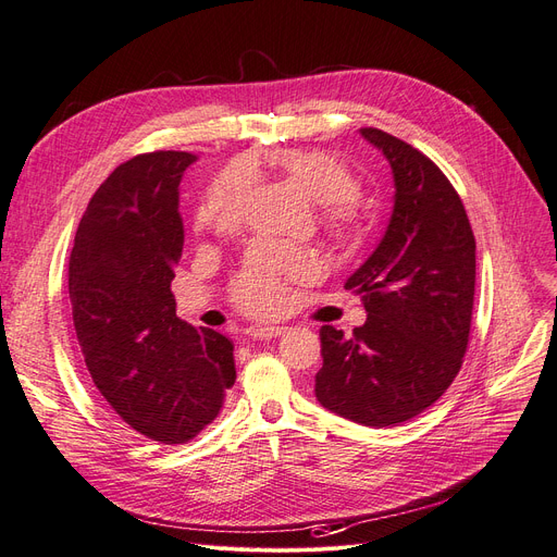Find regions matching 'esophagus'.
<instances>
[{
  "label": "esophagus",
  "instance_id": "obj_1",
  "mask_svg": "<svg viewBox=\"0 0 557 557\" xmlns=\"http://www.w3.org/2000/svg\"><path fill=\"white\" fill-rule=\"evenodd\" d=\"M286 333V325H255L250 327V335L255 339H273Z\"/></svg>",
  "mask_w": 557,
  "mask_h": 557
}]
</instances>
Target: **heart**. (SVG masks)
Instances as JSON below:
<instances>
[{"instance_id": "b5f03b06", "label": "heart", "mask_w": 557, "mask_h": 557, "mask_svg": "<svg viewBox=\"0 0 557 557\" xmlns=\"http://www.w3.org/2000/svg\"><path fill=\"white\" fill-rule=\"evenodd\" d=\"M263 162L319 203V222L337 247H354L362 238L367 226V213L358 199L362 183L351 164L327 151L302 149L273 151ZM245 203L247 181L236 172L224 174L201 206L199 230L236 232L245 215ZM312 275L314 261L296 247L259 243L232 284V300L245 314H271L282 305L286 280Z\"/></svg>"}]
</instances>
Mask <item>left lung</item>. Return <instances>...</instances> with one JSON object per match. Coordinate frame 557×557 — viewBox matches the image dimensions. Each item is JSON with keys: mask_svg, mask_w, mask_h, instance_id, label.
I'll return each instance as SVG.
<instances>
[{"mask_svg": "<svg viewBox=\"0 0 557 557\" xmlns=\"http://www.w3.org/2000/svg\"><path fill=\"white\" fill-rule=\"evenodd\" d=\"M387 158L395 209L374 255L346 280L364 325H321V406L364 426L420 416L463 364L475 300V236L455 185L434 160L379 128L360 131Z\"/></svg>", "mask_w": 557, "mask_h": 557, "instance_id": "8db88e82", "label": "left lung"}]
</instances>
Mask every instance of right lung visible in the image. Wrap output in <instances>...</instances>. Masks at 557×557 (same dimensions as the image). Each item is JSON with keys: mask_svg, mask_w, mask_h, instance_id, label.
I'll return each instance as SVG.
<instances>
[{"mask_svg": "<svg viewBox=\"0 0 557 557\" xmlns=\"http://www.w3.org/2000/svg\"><path fill=\"white\" fill-rule=\"evenodd\" d=\"M193 153H139L106 178L75 232L69 294L98 393L137 434L164 445L211 424L236 381L234 344L176 317L183 252L178 183Z\"/></svg>", "mask_w": 557, "mask_h": 557, "instance_id": "add662e5", "label": "right lung"}]
</instances>
